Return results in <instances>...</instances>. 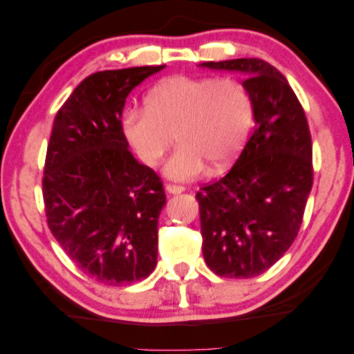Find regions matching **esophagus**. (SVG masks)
<instances>
[{"label":"esophagus","mask_w":354,"mask_h":354,"mask_svg":"<svg viewBox=\"0 0 354 354\" xmlns=\"http://www.w3.org/2000/svg\"><path fill=\"white\" fill-rule=\"evenodd\" d=\"M166 192L171 194H180L185 192V187H182V185H176V183H167Z\"/></svg>","instance_id":"1"}]
</instances>
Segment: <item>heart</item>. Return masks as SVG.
Instances as JSON below:
<instances>
[{
    "mask_svg": "<svg viewBox=\"0 0 354 354\" xmlns=\"http://www.w3.org/2000/svg\"><path fill=\"white\" fill-rule=\"evenodd\" d=\"M123 134L145 165L158 162L174 140L178 147L165 165L166 176L188 180L205 165L212 171L236 158L253 124V101L234 77L174 75L145 96V107L123 113Z\"/></svg>",
    "mask_w": 354,
    "mask_h": 354,
    "instance_id": "1",
    "label": "heart"
}]
</instances>
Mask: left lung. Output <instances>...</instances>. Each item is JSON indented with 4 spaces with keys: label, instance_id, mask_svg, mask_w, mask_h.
Listing matches in <instances>:
<instances>
[{
    "label": "left lung",
    "instance_id": "1",
    "mask_svg": "<svg viewBox=\"0 0 354 354\" xmlns=\"http://www.w3.org/2000/svg\"><path fill=\"white\" fill-rule=\"evenodd\" d=\"M203 66L245 75L257 122L230 172L196 193L204 259L225 279H252L283 257L301 230L313 185L312 136L295 91L268 62Z\"/></svg>",
    "mask_w": 354,
    "mask_h": 354
}]
</instances>
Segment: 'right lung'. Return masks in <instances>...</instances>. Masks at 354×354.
<instances>
[{
    "instance_id": "add662e5",
    "label": "right lung",
    "mask_w": 354,
    "mask_h": 354,
    "mask_svg": "<svg viewBox=\"0 0 354 354\" xmlns=\"http://www.w3.org/2000/svg\"><path fill=\"white\" fill-rule=\"evenodd\" d=\"M162 68L88 75L59 107L47 145L48 230L84 274L109 286L144 280L156 266L165 188L128 150L122 113L134 86Z\"/></svg>"
}]
</instances>
